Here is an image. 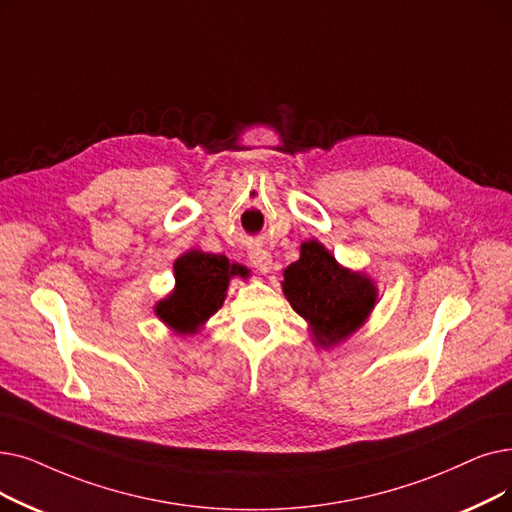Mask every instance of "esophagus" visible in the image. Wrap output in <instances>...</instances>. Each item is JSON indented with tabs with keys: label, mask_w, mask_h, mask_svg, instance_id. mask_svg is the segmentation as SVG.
<instances>
[{
	"label": "esophagus",
	"mask_w": 512,
	"mask_h": 512,
	"mask_svg": "<svg viewBox=\"0 0 512 512\" xmlns=\"http://www.w3.org/2000/svg\"><path fill=\"white\" fill-rule=\"evenodd\" d=\"M249 261H251L255 270H259L263 274L270 272V268H272V255L268 251H263V249L249 251Z\"/></svg>",
	"instance_id": "1"
}]
</instances>
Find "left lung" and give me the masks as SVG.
Returning a JSON list of instances; mask_svg holds the SVG:
<instances>
[{
    "mask_svg": "<svg viewBox=\"0 0 512 512\" xmlns=\"http://www.w3.org/2000/svg\"><path fill=\"white\" fill-rule=\"evenodd\" d=\"M282 291L324 349L358 330L379 297L366 274L343 268L318 240L301 244V257L284 270Z\"/></svg>",
    "mask_w": 512,
    "mask_h": 512,
    "instance_id": "obj_1",
    "label": "left lung"
}]
</instances>
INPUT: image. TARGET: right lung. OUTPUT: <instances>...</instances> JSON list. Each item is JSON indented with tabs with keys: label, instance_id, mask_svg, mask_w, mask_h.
I'll return each mask as SVG.
<instances>
[{
	"label": "right lung",
	"instance_id": "right-lung-1",
	"mask_svg": "<svg viewBox=\"0 0 512 512\" xmlns=\"http://www.w3.org/2000/svg\"><path fill=\"white\" fill-rule=\"evenodd\" d=\"M175 288L154 305L157 314L177 335H194L224 305L234 276H247V268L230 263L224 255L188 251L173 263Z\"/></svg>",
	"mask_w": 512,
	"mask_h": 512
}]
</instances>
